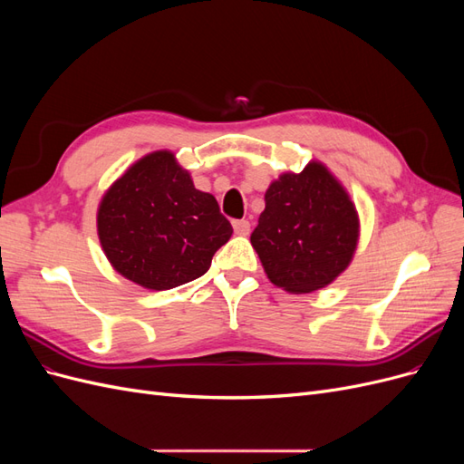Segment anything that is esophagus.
<instances>
[{
    "mask_svg": "<svg viewBox=\"0 0 464 464\" xmlns=\"http://www.w3.org/2000/svg\"><path fill=\"white\" fill-rule=\"evenodd\" d=\"M232 227H234V232H236V234L247 236V234H249V228H251V224H249V220L242 218V220H234Z\"/></svg>",
    "mask_w": 464,
    "mask_h": 464,
    "instance_id": "esophagus-1",
    "label": "esophagus"
}]
</instances>
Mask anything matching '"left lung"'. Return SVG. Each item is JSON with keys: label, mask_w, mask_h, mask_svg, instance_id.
<instances>
[{"label": "left lung", "mask_w": 464, "mask_h": 464, "mask_svg": "<svg viewBox=\"0 0 464 464\" xmlns=\"http://www.w3.org/2000/svg\"><path fill=\"white\" fill-rule=\"evenodd\" d=\"M356 242L354 203L319 162L273 181L251 232L271 283L296 294L333 283L353 259Z\"/></svg>", "instance_id": "1"}]
</instances>
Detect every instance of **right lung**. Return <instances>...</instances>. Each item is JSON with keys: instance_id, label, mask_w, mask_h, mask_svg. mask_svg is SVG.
Instances as JSON below:
<instances>
[{"instance_id": "obj_1", "label": "right lung", "mask_w": 464, "mask_h": 464, "mask_svg": "<svg viewBox=\"0 0 464 464\" xmlns=\"http://www.w3.org/2000/svg\"><path fill=\"white\" fill-rule=\"evenodd\" d=\"M232 236L210 193L195 189L174 154L159 150L133 164L98 208V237L125 278L170 290L203 276Z\"/></svg>"}]
</instances>
